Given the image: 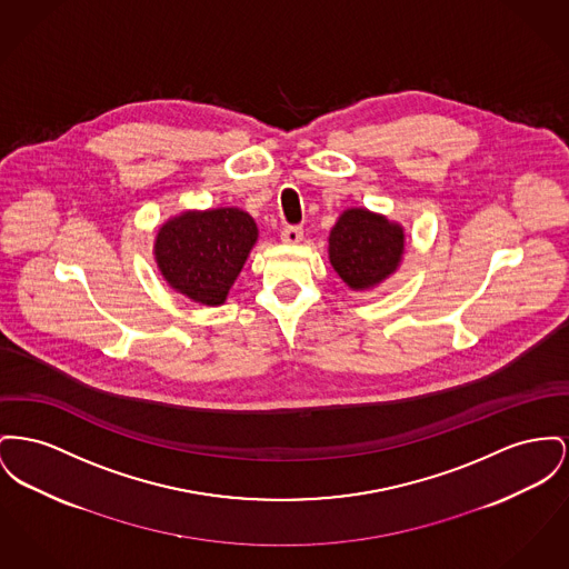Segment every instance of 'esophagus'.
<instances>
[{
  "label": "esophagus",
  "instance_id": "1",
  "mask_svg": "<svg viewBox=\"0 0 569 569\" xmlns=\"http://www.w3.org/2000/svg\"><path fill=\"white\" fill-rule=\"evenodd\" d=\"M281 240H283V242H288V244H297V242H301V228H299V226H286V228L281 230Z\"/></svg>",
  "mask_w": 569,
  "mask_h": 569
}]
</instances>
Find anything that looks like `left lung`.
Segmentation results:
<instances>
[{
  "label": "left lung",
  "mask_w": 569,
  "mask_h": 569,
  "mask_svg": "<svg viewBox=\"0 0 569 569\" xmlns=\"http://www.w3.org/2000/svg\"><path fill=\"white\" fill-rule=\"evenodd\" d=\"M401 253L403 228L366 208L341 212L329 236V260L352 290L382 283L400 267Z\"/></svg>",
  "instance_id": "obj_1"
}]
</instances>
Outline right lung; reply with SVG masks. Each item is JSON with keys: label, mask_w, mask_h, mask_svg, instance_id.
I'll use <instances>...</instances> for the list:
<instances>
[{"label": "right lung", "mask_w": 569, "mask_h": 569, "mask_svg": "<svg viewBox=\"0 0 569 569\" xmlns=\"http://www.w3.org/2000/svg\"><path fill=\"white\" fill-rule=\"evenodd\" d=\"M256 240L258 226L240 208L189 210L163 223L154 258L176 292L214 307L228 299Z\"/></svg>", "instance_id": "add662e5"}]
</instances>
